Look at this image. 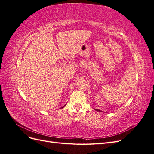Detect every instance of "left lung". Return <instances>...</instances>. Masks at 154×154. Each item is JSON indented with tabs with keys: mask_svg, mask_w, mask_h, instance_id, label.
I'll return each mask as SVG.
<instances>
[{
	"mask_svg": "<svg viewBox=\"0 0 154 154\" xmlns=\"http://www.w3.org/2000/svg\"><path fill=\"white\" fill-rule=\"evenodd\" d=\"M96 110H97V111H100V112H101V110H98V109H96Z\"/></svg>",
	"mask_w": 154,
	"mask_h": 154,
	"instance_id": "8db88e82",
	"label": "left lung"
}]
</instances>
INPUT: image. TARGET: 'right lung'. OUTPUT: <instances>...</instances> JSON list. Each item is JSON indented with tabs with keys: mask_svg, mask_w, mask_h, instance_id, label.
I'll return each mask as SVG.
<instances>
[{
	"mask_svg": "<svg viewBox=\"0 0 154 154\" xmlns=\"http://www.w3.org/2000/svg\"><path fill=\"white\" fill-rule=\"evenodd\" d=\"M66 106V105H64V106H63V107H64V106ZM63 107H62V108H61V109H62V108H63Z\"/></svg>",
	"mask_w": 154,
	"mask_h": 154,
	"instance_id": "right-lung-1",
	"label": "right lung"
}]
</instances>
